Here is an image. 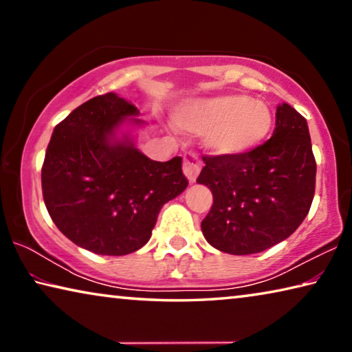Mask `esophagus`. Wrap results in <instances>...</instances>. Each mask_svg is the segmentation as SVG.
Instances as JSON below:
<instances>
[{"label":"esophagus","instance_id":"1","mask_svg":"<svg viewBox=\"0 0 352 352\" xmlns=\"http://www.w3.org/2000/svg\"><path fill=\"white\" fill-rule=\"evenodd\" d=\"M201 169V162L197 153L186 152L183 155V174L186 175L189 183H194Z\"/></svg>","mask_w":352,"mask_h":352}]
</instances>
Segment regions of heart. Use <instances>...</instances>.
I'll list each match as a JSON object with an SVG mask.
<instances>
[{
    "label": "heart",
    "instance_id": "heart-1",
    "mask_svg": "<svg viewBox=\"0 0 352 352\" xmlns=\"http://www.w3.org/2000/svg\"><path fill=\"white\" fill-rule=\"evenodd\" d=\"M177 126L206 133V147L217 155L253 151L269 136L273 116L269 105L243 94H225L189 102L175 115Z\"/></svg>",
    "mask_w": 352,
    "mask_h": 352
}]
</instances>
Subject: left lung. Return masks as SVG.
Returning a JSON list of instances; mask_svg holds the SVG:
<instances>
[{
  "instance_id": "1",
  "label": "left lung",
  "mask_w": 352,
  "mask_h": 352,
  "mask_svg": "<svg viewBox=\"0 0 352 352\" xmlns=\"http://www.w3.org/2000/svg\"><path fill=\"white\" fill-rule=\"evenodd\" d=\"M197 183L212 192L201 220L205 239L230 254L261 253L294 233L315 194L317 163L307 122L294 107L276 109L272 138L241 155H204Z\"/></svg>"
}]
</instances>
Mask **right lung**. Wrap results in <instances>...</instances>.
Here are the masks:
<instances>
[{
  "label": "right lung",
  "instance_id": "obj_1",
  "mask_svg": "<svg viewBox=\"0 0 352 352\" xmlns=\"http://www.w3.org/2000/svg\"><path fill=\"white\" fill-rule=\"evenodd\" d=\"M136 115L115 93L96 96L57 124L46 148V210L71 242L96 254L124 256L146 245L160 210L188 186L180 157L153 162L129 136L116 138V129Z\"/></svg>",
  "mask_w": 352,
  "mask_h": 352
}]
</instances>
